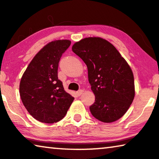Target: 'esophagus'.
I'll return each mask as SVG.
<instances>
[{
	"label": "esophagus",
	"mask_w": 159,
	"mask_h": 159,
	"mask_svg": "<svg viewBox=\"0 0 159 159\" xmlns=\"http://www.w3.org/2000/svg\"><path fill=\"white\" fill-rule=\"evenodd\" d=\"M84 91L83 90V89H80V90H79V91H77V92H76V94H77L78 96H80V95H81L82 93H84Z\"/></svg>",
	"instance_id": "esophagus-1"
}]
</instances>
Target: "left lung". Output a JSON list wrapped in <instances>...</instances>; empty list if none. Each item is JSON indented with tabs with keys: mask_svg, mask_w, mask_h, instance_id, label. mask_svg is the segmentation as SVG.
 <instances>
[{
	"mask_svg": "<svg viewBox=\"0 0 159 159\" xmlns=\"http://www.w3.org/2000/svg\"><path fill=\"white\" fill-rule=\"evenodd\" d=\"M73 52L88 68L95 102L90 107L92 115L110 123L121 118L135 97L134 76L130 67L115 47L101 37H86L76 42Z\"/></svg>",
	"mask_w": 159,
	"mask_h": 159,
	"instance_id": "left-lung-1",
	"label": "left lung"
}]
</instances>
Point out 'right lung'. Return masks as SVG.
I'll return each instance as SVG.
<instances>
[{
    "instance_id": "add662e5",
    "label": "right lung",
    "mask_w": 159,
    "mask_h": 159,
    "mask_svg": "<svg viewBox=\"0 0 159 159\" xmlns=\"http://www.w3.org/2000/svg\"><path fill=\"white\" fill-rule=\"evenodd\" d=\"M68 39L54 40L44 46L29 64L19 84L21 99L35 120L54 123L66 116L74 100L58 79V63L70 45Z\"/></svg>"
}]
</instances>
